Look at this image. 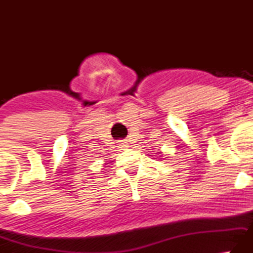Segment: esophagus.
<instances>
[{
    "label": "esophagus",
    "mask_w": 253,
    "mask_h": 253,
    "mask_svg": "<svg viewBox=\"0 0 253 253\" xmlns=\"http://www.w3.org/2000/svg\"><path fill=\"white\" fill-rule=\"evenodd\" d=\"M117 147H118L119 150H125V149H127L129 146H128V144H127V140H119Z\"/></svg>",
    "instance_id": "esophagus-1"
}]
</instances>
